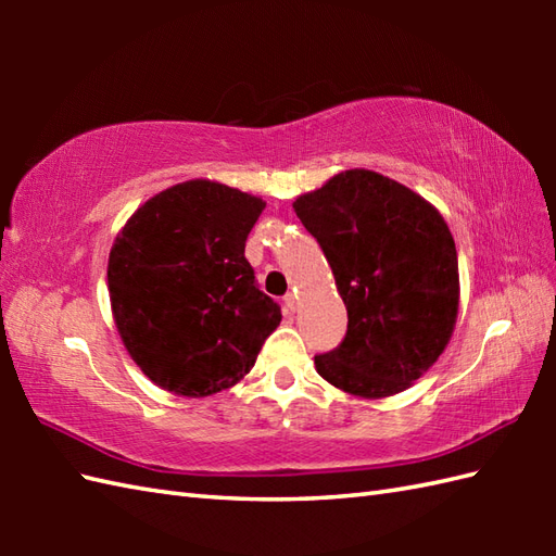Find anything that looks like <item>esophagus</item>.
Segmentation results:
<instances>
[{"mask_svg":"<svg viewBox=\"0 0 556 556\" xmlns=\"http://www.w3.org/2000/svg\"><path fill=\"white\" fill-rule=\"evenodd\" d=\"M285 308H287V313H296V308H299V296H296V293H287V296H285Z\"/></svg>","mask_w":556,"mask_h":556,"instance_id":"34e87169","label":"esophagus"}]
</instances>
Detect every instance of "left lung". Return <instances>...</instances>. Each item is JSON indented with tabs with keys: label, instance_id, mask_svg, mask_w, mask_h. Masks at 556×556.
<instances>
[{
	"label": "left lung",
	"instance_id": "8db88e82",
	"mask_svg": "<svg viewBox=\"0 0 556 556\" xmlns=\"http://www.w3.org/2000/svg\"><path fill=\"white\" fill-rule=\"evenodd\" d=\"M320 243L349 325L315 368L349 394L404 392L440 358L458 313L456 245L428 200L387 176L351 169L293 203Z\"/></svg>",
	"mask_w": 556,
	"mask_h": 556
}]
</instances>
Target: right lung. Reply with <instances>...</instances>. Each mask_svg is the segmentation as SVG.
I'll return each mask as SVG.
<instances>
[{
	"mask_svg": "<svg viewBox=\"0 0 556 556\" xmlns=\"http://www.w3.org/2000/svg\"><path fill=\"white\" fill-rule=\"evenodd\" d=\"M263 210L255 195L198 179L150 198L116 236L114 323L155 384L184 396L222 392L253 368L281 323L243 255Z\"/></svg>",
	"mask_w": 556,
	"mask_h": 556,
	"instance_id": "obj_1",
	"label": "right lung"
}]
</instances>
